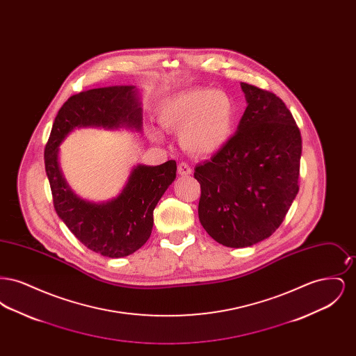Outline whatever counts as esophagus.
<instances>
[{
    "label": "esophagus",
    "instance_id": "obj_1",
    "mask_svg": "<svg viewBox=\"0 0 356 356\" xmlns=\"http://www.w3.org/2000/svg\"><path fill=\"white\" fill-rule=\"evenodd\" d=\"M177 172H179V175H181V176H188V175L192 173V170H191V167H189L186 163H181V164H179V167H177Z\"/></svg>",
    "mask_w": 356,
    "mask_h": 356
}]
</instances>
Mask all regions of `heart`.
<instances>
[{"instance_id": "b5f03b06", "label": "heart", "mask_w": 356, "mask_h": 356, "mask_svg": "<svg viewBox=\"0 0 356 356\" xmlns=\"http://www.w3.org/2000/svg\"><path fill=\"white\" fill-rule=\"evenodd\" d=\"M157 121L167 132L179 134L184 151L207 157L221 151L231 140L236 125V105L222 90L197 88L163 102ZM147 131L153 141H163L156 129Z\"/></svg>"}]
</instances>
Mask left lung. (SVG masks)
Returning <instances> with one entry per match:
<instances>
[{"mask_svg": "<svg viewBox=\"0 0 356 356\" xmlns=\"http://www.w3.org/2000/svg\"><path fill=\"white\" fill-rule=\"evenodd\" d=\"M247 108L228 144L195 170L199 220L225 247L244 248L271 236L299 191L300 131L286 104L240 84Z\"/></svg>", "mask_w": 356, "mask_h": 356, "instance_id": "left-lung-1", "label": "left lung"}]
</instances>
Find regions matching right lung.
I'll return each instance as SVG.
<instances>
[{
    "instance_id": "right-lung-1",
    "label": "right lung",
    "mask_w": 356,
    "mask_h": 356,
    "mask_svg": "<svg viewBox=\"0 0 356 356\" xmlns=\"http://www.w3.org/2000/svg\"><path fill=\"white\" fill-rule=\"evenodd\" d=\"M80 128L141 132L143 109L135 85H115L74 95L58 111L45 147V170L54 209L86 248L106 257H124L151 236L153 209L176 179V161L135 165L119 195L106 202H89L68 186L58 163L61 143Z\"/></svg>"
}]
</instances>
